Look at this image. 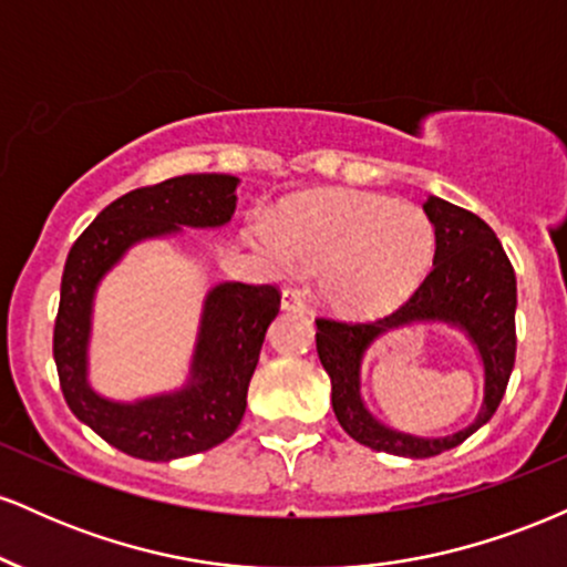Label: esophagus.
<instances>
[{"mask_svg":"<svg viewBox=\"0 0 567 567\" xmlns=\"http://www.w3.org/2000/svg\"><path fill=\"white\" fill-rule=\"evenodd\" d=\"M303 292L296 290V288H288L282 290V309L288 311H301L303 309Z\"/></svg>","mask_w":567,"mask_h":567,"instance_id":"esophagus-1","label":"esophagus"}]
</instances>
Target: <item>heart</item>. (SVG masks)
I'll return each instance as SVG.
<instances>
[{
  "instance_id": "b5f03b06",
  "label": "heart",
  "mask_w": 567,
  "mask_h": 567,
  "mask_svg": "<svg viewBox=\"0 0 567 567\" xmlns=\"http://www.w3.org/2000/svg\"><path fill=\"white\" fill-rule=\"evenodd\" d=\"M252 237L277 266L322 271V296L347 315L400 306L434 258V224L419 205L365 192L306 194Z\"/></svg>"
}]
</instances>
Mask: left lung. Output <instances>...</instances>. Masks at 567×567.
<instances>
[{
  "label": "left lung",
  "mask_w": 567,
  "mask_h": 567,
  "mask_svg": "<svg viewBox=\"0 0 567 567\" xmlns=\"http://www.w3.org/2000/svg\"><path fill=\"white\" fill-rule=\"evenodd\" d=\"M434 224V264L394 315L373 322L317 320V354L333 386V413L351 440L373 451L429 458L472 437L496 413L509 383L517 351L514 309L517 279L496 231L483 218L440 197L424 202ZM410 321H447L458 327L481 351L486 368V396L475 424L447 439H415L383 427L359 396L361 357L386 329Z\"/></svg>",
  "instance_id": "left-lung-1"
}]
</instances>
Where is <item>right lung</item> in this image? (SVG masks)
<instances>
[{
  "instance_id": "obj_1",
  "label": "right lung",
  "mask_w": 567,
  "mask_h": 567,
  "mask_svg": "<svg viewBox=\"0 0 567 567\" xmlns=\"http://www.w3.org/2000/svg\"><path fill=\"white\" fill-rule=\"evenodd\" d=\"M237 184L234 175L197 173L135 188L103 207L69 250L53 330L61 392L82 424L135 458H184L210 451L237 432L247 408V386L282 296L275 285H216L202 306L186 386L138 402H114L87 383L95 288L141 239L178 234L181 226L210 229L229 224L237 207Z\"/></svg>"
}]
</instances>
